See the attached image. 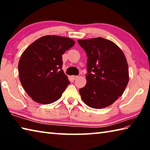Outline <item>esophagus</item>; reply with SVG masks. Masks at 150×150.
Here are the masks:
<instances>
[{
    "mask_svg": "<svg viewBox=\"0 0 150 150\" xmlns=\"http://www.w3.org/2000/svg\"><path fill=\"white\" fill-rule=\"evenodd\" d=\"M77 78H78V76H75V75H72L71 76V79H72L73 80H75Z\"/></svg>",
    "mask_w": 150,
    "mask_h": 150,
    "instance_id": "obj_1",
    "label": "esophagus"
}]
</instances>
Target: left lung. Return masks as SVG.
<instances>
[{
	"mask_svg": "<svg viewBox=\"0 0 150 150\" xmlns=\"http://www.w3.org/2000/svg\"><path fill=\"white\" fill-rule=\"evenodd\" d=\"M88 57L87 83L79 89L81 97L89 107L103 108L122 95L128 83V65L117 45L103 38L78 40Z\"/></svg>",
	"mask_w": 150,
	"mask_h": 150,
	"instance_id": "8db88e82",
	"label": "left lung"
}]
</instances>
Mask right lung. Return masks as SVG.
Here are the masks:
<instances>
[{"label": "right lung", "instance_id": "1", "mask_svg": "<svg viewBox=\"0 0 150 150\" xmlns=\"http://www.w3.org/2000/svg\"><path fill=\"white\" fill-rule=\"evenodd\" d=\"M74 45L71 38L48 35L35 40L22 53L19 78L33 100L47 105L62 96L70 83L62 69V55Z\"/></svg>", "mask_w": 150, "mask_h": 150}]
</instances>
